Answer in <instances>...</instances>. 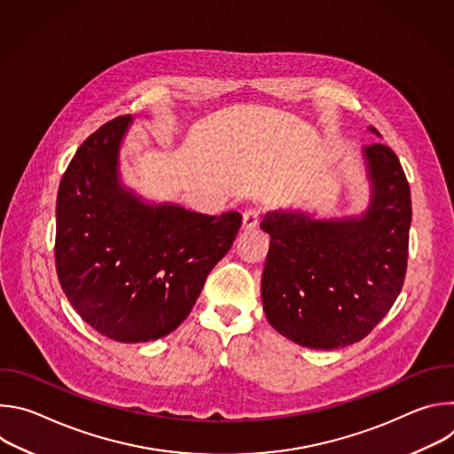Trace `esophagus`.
<instances>
[{
  "mask_svg": "<svg viewBox=\"0 0 454 454\" xmlns=\"http://www.w3.org/2000/svg\"><path fill=\"white\" fill-rule=\"evenodd\" d=\"M258 217H261V214H258V210L251 208V210H246L242 214V230L244 231H249V230H254L258 226Z\"/></svg>",
  "mask_w": 454,
  "mask_h": 454,
  "instance_id": "34e87169",
  "label": "esophagus"
}]
</instances>
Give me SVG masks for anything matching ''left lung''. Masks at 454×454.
<instances>
[{"instance_id": "obj_1", "label": "left lung", "mask_w": 454, "mask_h": 454, "mask_svg": "<svg viewBox=\"0 0 454 454\" xmlns=\"http://www.w3.org/2000/svg\"><path fill=\"white\" fill-rule=\"evenodd\" d=\"M363 160L370 181L363 214L316 219L303 210H271L261 223L271 237L264 312L277 333L301 347L333 350L361 341L404 284L410 184L390 147L364 145Z\"/></svg>"}]
</instances>
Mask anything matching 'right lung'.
Segmentation results:
<instances>
[{
    "mask_svg": "<svg viewBox=\"0 0 454 454\" xmlns=\"http://www.w3.org/2000/svg\"><path fill=\"white\" fill-rule=\"evenodd\" d=\"M118 116L75 153L57 193L55 266L77 314L102 336L145 343L176 331L230 251L240 214L149 203L121 183Z\"/></svg>",
    "mask_w": 454,
    "mask_h": 454,
    "instance_id": "right-lung-1",
    "label": "right lung"
}]
</instances>
